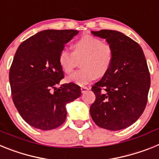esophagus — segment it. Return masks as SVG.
<instances>
[{
    "label": "esophagus",
    "instance_id": "34e87169",
    "mask_svg": "<svg viewBox=\"0 0 159 159\" xmlns=\"http://www.w3.org/2000/svg\"><path fill=\"white\" fill-rule=\"evenodd\" d=\"M89 89L90 88H88V87H82V88H81V92H82V93H85V92H86L87 91H88Z\"/></svg>",
    "mask_w": 159,
    "mask_h": 159
}]
</instances>
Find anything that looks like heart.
Instances as JSON below:
<instances>
[{
	"instance_id": "1",
	"label": "heart",
	"mask_w": 159,
	"mask_h": 159,
	"mask_svg": "<svg viewBox=\"0 0 159 159\" xmlns=\"http://www.w3.org/2000/svg\"><path fill=\"white\" fill-rule=\"evenodd\" d=\"M83 57L81 67L84 69L67 76L68 83L84 86L97 76L104 75L113 61V48L109 43H103L99 38L87 35L73 43L72 52L63 48L59 53L58 63L63 71L70 73L75 65V58Z\"/></svg>"
}]
</instances>
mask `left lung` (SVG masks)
<instances>
[{"mask_svg":"<svg viewBox=\"0 0 159 159\" xmlns=\"http://www.w3.org/2000/svg\"><path fill=\"white\" fill-rule=\"evenodd\" d=\"M113 48L111 66L92 91L95 101L90 114L95 124L110 130L130 127L141 116L147 102L151 77L143 49L118 31L94 32Z\"/></svg>","mask_w":159,"mask_h":159,"instance_id":"obj_1","label":"left lung"}]
</instances>
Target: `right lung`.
<instances>
[{
    "label": "right lung",
    "mask_w": 159,
    "mask_h": 159,
    "mask_svg": "<svg viewBox=\"0 0 159 159\" xmlns=\"http://www.w3.org/2000/svg\"><path fill=\"white\" fill-rule=\"evenodd\" d=\"M79 33L77 30H43L22 42L9 71L15 107L27 123L49 130L65 121L66 105L81 95L75 84H61L64 72L58 63L64 44Z\"/></svg>",
    "instance_id": "right-lung-1"
}]
</instances>
